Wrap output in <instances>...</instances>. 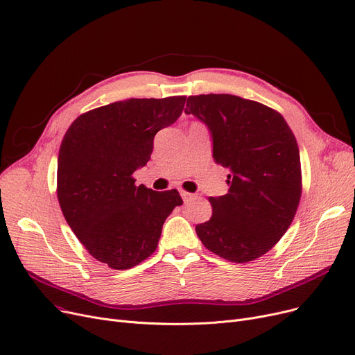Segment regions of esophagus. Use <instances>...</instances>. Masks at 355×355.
I'll list each match as a JSON object with an SVG mask.
<instances>
[{
    "label": "esophagus",
    "instance_id": "1",
    "mask_svg": "<svg viewBox=\"0 0 355 355\" xmlns=\"http://www.w3.org/2000/svg\"><path fill=\"white\" fill-rule=\"evenodd\" d=\"M181 197H182L184 203H189V202H191V200L196 198V194H191V193H187V191H181Z\"/></svg>",
    "mask_w": 355,
    "mask_h": 355
}]
</instances>
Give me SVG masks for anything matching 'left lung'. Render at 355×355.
Listing matches in <instances>:
<instances>
[{"label":"left lung","instance_id":"8db88e82","mask_svg":"<svg viewBox=\"0 0 355 355\" xmlns=\"http://www.w3.org/2000/svg\"><path fill=\"white\" fill-rule=\"evenodd\" d=\"M184 112L205 123L214 161L229 169V193L209 198L213 214L196 226L197 236L232 263L264 255L286 234L300 202L295 135L280 113L230 94L191 96Z\"/></svg>","mask_w":355,"mask_h":355}]
</instances>
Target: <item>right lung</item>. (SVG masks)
Returning a JSON list of instances; mask_svg holds the SVG:
<instances>
[{
  "label": "right lung",
  "mask_w": 355,
  "mask_h": 355,
  "mask_svg": "<svg viewBox=\"0 0 355 355\" xmlns=\"http://www.w3.org/2000/svg\"><path fill=\"white\" fill-rule=\"evenodd\" d=\"M186 97L130 98L81 114L58 157V200L85 250L114 270H128L157 250L162 225L182 200L177 190L135 186L153 137L181 116Z\"/></svg>",
  "instance_id": "add662e5"
}]
</instances>
